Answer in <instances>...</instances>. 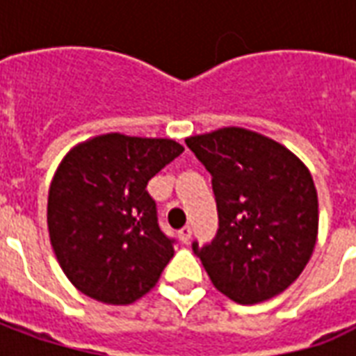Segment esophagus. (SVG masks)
Masks as SVG:
<instances>
[{"mask_svg": "<svg viewBox=\"0 0 356 356\" xmlns=\"http://www.w3.org/2000/svg\"><path fill=\"white\" fill-rule=\"evenodd\" d=\"M191 234H193V231H191V227L186 225V227H183V229L179 231V240H181L183 244H188V240H191Z\"/></svg>", "mask_w": 356, "mask_h": 356, "instance_id": "1", "label": "esophagus"}]
</instances>
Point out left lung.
I'll return each mask as SVG.
<instances>
[{
  "label": "left lung",
  "mask_w": 356,
  "mask_h": 356,
  "mask_svg": "<svg viewBox=\"0 0 356 356\" xmlns=\"http://www.w3.org/2000/svg\"><path fill=\"white\" fill-rule=\"evenodd\" d=\"M211 173L219 231L198 254L217 290L240 305L282 293L298 280L318 234L313 175L280 143L244 127L186 137Z\"/></svg>",
  "instance_id": "8db88e82"
}]
</instances>
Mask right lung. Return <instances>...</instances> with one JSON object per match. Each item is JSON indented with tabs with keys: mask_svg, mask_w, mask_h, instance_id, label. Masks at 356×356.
Returning <instances> with one entry per match:
<instances>
[{
	"mask_svg": "<svg viewBox=\"0 0 356 356\" xmlns=\"http://www.w3.org/2000/svg\"><path fill=\"white\" fill-rule=\"evenodd\" d=\"M185 148L173 139L104 133L58 163L47 196V229L76 290L129 305L152 290L173 257L147 185Z\"/></svg>",
	"mask_w": 356,
	"mask_h": 356,
	"instance_id": "1",
	"label": "right lung"
}]
</instances>
